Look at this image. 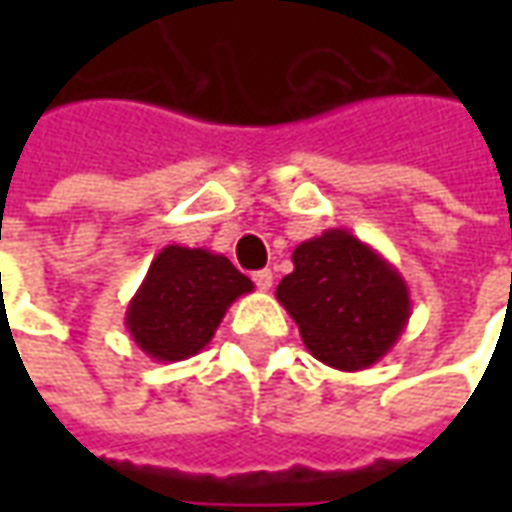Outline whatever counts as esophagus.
Here are the masks:
<instances>
[{
	"label": "esophagus",
	"mask_w": 512,
	"mask_h": 512,
	"mask_svg": "<svg viewBox=\"0 0 512 512\" xmlns=\"http://www.w3.org/2000/svg\"><path fill=\"white\" fill-rule=\"evenodd\" d=\"M252 279H255L257 290H271V285H274V274H271L268 268H263V271H255V274H252Z\"/></svg>",
	"instance_id": "1"
}]
</instances>
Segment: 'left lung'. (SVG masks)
<instances>
[{"mask_svg":"<svg viewBox=\"0 0 512 512\" xmlns=\"http://www.w3.org/2000/svg\"><path fill=\"white\" fill-rule=\"evenodd\" d=\"M277 301L307 351L345 373L381 362L411 318L403 274L343 227L293 249V271L277 285Z\"/></svg>","mask_w":512,"mask_h":512,"instance_id":"left-lung-1","label":"left lung"}]
</instances>
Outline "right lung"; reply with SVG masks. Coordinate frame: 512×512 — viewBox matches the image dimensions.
<instances>
[{
  "label": "right lung",
  "mask_w": 512,
  "mask_h": 512,
  "mask_svg": "<svg viewBox=\"0 0 512 512\" xmlns=\"http://www.w3.org/2000/svg\"><path fill=\"white\" fill-rule=\"evenodd\" d=\"M224 255L191 246H164L126 307V329L156 362H183L211 343L235 299L252 293Z\"/></svg>",
  "instance_id": "1"
}]
</instances>
